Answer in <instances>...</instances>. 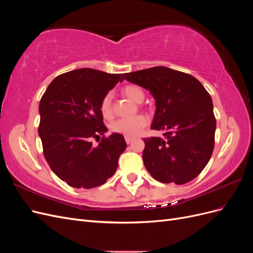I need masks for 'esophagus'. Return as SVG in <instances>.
<instances>
[{"instance_id":"esophagus-1","label":"esophagus","mask_w":253,"mask_h":253,"mask_svg":"<svg viewBox=\"0 0 253 253\" xmlns=\"http://www.w3.org/2000/svg\"><path fill=\"white\" fill-rule=\"evenodd\" d=\"M125 139H126V143H131L135 138H134V137H131V136H126Z\"/></svg>"}]
</instances>
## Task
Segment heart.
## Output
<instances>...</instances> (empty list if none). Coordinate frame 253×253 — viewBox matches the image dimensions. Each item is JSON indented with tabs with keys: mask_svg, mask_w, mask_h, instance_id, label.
<instances>
[{
	"mask_svg": "<svg viewBox=\"0 0 253 253\" xmlns=\"http://www.w3.org/2000/svg\"><path fill=\"white\" fill-rule=\"evenodd\" d=\"M126 97L131 100L140 103L144 99V93L140 86L136 84H127L122 89ZM100 112L102 116L106 119H111L113 117V105H112V96L111 94H106L103 96L100 102ZM148 125V118L144 115H137L132 118H121L114 121L111 129L114 133H117L124 136H136L140 133L141 129Z\"/></svg>",
	"mask_w": 253,
	"mask_h": 253,
	"instance_id": "obj_1",
	"label": "heart"
}]
</instances>
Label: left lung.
<instances>
[{
	"label": "left lung",
	"mask_w": 253,
	"mask_h": 253,
	"mask_svg": "<svg viewBox=\"0 0 253 253\" xmlns=\"http://www.w3.org/2000/svg\"><path fill=\"white\" fill-rule=\"evenodd\" d=\"M155 99L151 128L164 138H143L145 169L156 180L183 185L201 174L214 149L216 120L212 99L193 76L166 66L122 75Z\"/></svg>",
	"instance_id": "1"
}]
</instances>
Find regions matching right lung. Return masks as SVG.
<instances>
[{"mask_svg":"<svg viewBox=\"0 0 253 253\" xmlns=\"http://www.w3.org/2000/svg\"><path fill=\"white\" fill-rule=\"evenodd\" d=\"M121 74L80 68L59 75L43 94L38 133L43 154L58 177L74 188L99 187L116 172L125 137H105L100 102ZM102 135V137L100 136ZM91 138H101L97 147Z\"/></svg>","mask_w":253,"mask_h":253,"instance_id":"1","label":"right lung"}]
</instances>
